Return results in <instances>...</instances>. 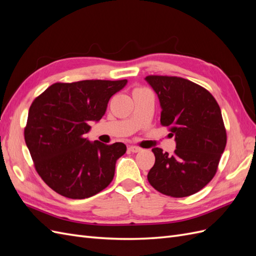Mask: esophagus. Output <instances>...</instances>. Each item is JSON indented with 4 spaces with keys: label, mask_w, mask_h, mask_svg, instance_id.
<instances>
[{
    "label": "esophagus",
    "mask_w": 256,
    "mask_h": 256,
    "mask_svg": "<svg viewBox=\"0 0 256 256\" xmlns=\"http://www.w3.org/2000/svg\"><path fill=\"white\" fill-rule=\"evenodd\" d=\"M128 150H129V152H138L142 150L140 148V147H136V146H130Z\"/></svg>",
    "instance_id": "esophagus-1"
}]
</instances>
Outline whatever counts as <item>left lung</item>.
Returning a JSON list of instances; mask_svg holds the SVG:
<instances>
[{"instance_id":"8db88e82","label":"left lung","mask_w":256,"mask_h":256,"mask_svg":"<svg viewBox=\"0 0 256 256\" xmlns=\"http://www.w3.org/2000/svg\"><path fill=\"white\" fill-rule=\"evenodd\" d=\"M145 80L158 95L161 125L168 127L176 141L172 156L152 148L156 160L147 180L162 194H194L212 180L226 148L220 106L206 88L187 79L147 76Z\"/></svg>"}]
</instances>
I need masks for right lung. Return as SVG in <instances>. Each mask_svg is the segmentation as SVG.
<instances>
[{"instance_id":"obj_1","label":"right lung","mask_w":256,"mask_h":256,"mask_svg":"<svg viewBox=\"0 0 256 256\" xmlns=\"http://www.w3.org/2000/svg\"><path fill=\"white\" fill-rule=\"evenodd\" d=\"M127 80H84L54 83L34 99L24 140L42 180L58 194L82 200L110 184L124 143L90 142V122L106 113L110 98Z\"/></svg>"}]
</instances>
